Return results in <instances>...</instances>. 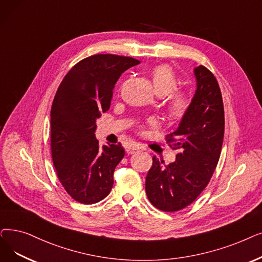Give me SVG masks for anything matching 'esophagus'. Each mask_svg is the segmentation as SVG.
<instances>
[{"label":"esophagus","instance_id":"34e87169","mask_svg":"<svg viewBox=\"0 0 262 262\" xmlns=\"http://www.w3.org/2000/svg\"><path fill=\"white\" fill-rule=\"evenodd\" d=\"M141 150V147L139 146V144L137 143H134V144H130L129 146L126 147V153L127 154H134L136 152H138Z\"/></svg>","mask_w":262,"mask_h":262}]
</instances>
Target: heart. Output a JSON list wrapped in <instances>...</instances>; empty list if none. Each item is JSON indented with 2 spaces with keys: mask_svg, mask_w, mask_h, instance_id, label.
Wrapping results in <instances>:
<instances>
[{
  "mask_svg": "<svg viewBox=\"0 0 262 262\" xmlns=\"http://www.w3.org/2000/svg\"><path fill=\"white\" fill-rule=\"evenodd\" d=\"M150 78L153 83V88L158 95H166L176 89L178 79L171 67L167 64L157 65L150 72ZM190 106V96L184 91L176 90L170 94L167 115L173 120H180L183 118Z\"/></svg>",
  "mask_w": 262,
  "mask_h": 262,
  "instance_id": "obj_1",
  "label": "heart"
}]
</instances>
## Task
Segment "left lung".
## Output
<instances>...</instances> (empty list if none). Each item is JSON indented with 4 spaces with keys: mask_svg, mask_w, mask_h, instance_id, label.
I'll return each mask as SVG.
<instances>
[{
    "mask_svg": "<svg viewBox=\"0 0 262 262\" xmlns=\"http://www.w3.org/2000/svg\"><path fill=\"white\" fill-rule=\"evenodd\" d=\"M197 90L186 115L166 141L178 150L176 162L165 165L153 156L145 191L158 210L176 212L195 201L207 187L222 152L224 104L214 75L202 65L194 70Z\"/></svg>",
    "mask_w": 262,
    "mask_h": 262,
    "instance_id": "left-lung-1",
    "label": "left lung"
}]
</instances>
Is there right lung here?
Wrapping results in <instances>:
<instances>
[{
    "mask_svg": "<svg viewBox=\"0 0 262 262\" xmlns=\"http://www.w3.org/2000/svg\"><path fill=\"white\" fill-rule=\"evenodd\" d=\"M140 62L129 56L95 54L66 74L51 107V154L63 187L74 200L93 204L106 198L125 151L121 143L99 147L96 120L110 108L120 76Z\"/></svg>",
    "mask_w": 262,
    "mask_h": 262,
    "instance_id": "add662e5",
    "label": "right lung"
}]
</instances>
